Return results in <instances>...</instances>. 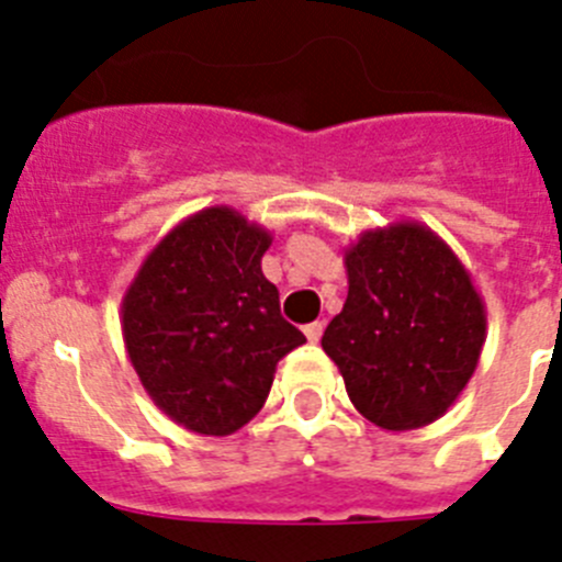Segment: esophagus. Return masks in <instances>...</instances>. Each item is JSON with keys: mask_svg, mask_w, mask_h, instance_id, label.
<instances>
[{"mask_svg": "<svg viewBox=\"0 0 562 562\" xmlns=\"http://www.w3.org/2000/svg\"><path fill=\"white\" fill-rule=\"evenodd\" d=\"M304 335H306V340H310V342L321 340V335H324V321H315V324L304 326Z\"/></svg>", "mask_w": 562, "mask_h": 562, "instance_id": "esophagus-1", "label": "esophagus"}]
</instances>
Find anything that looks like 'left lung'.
Wrapping results in <instances>:
<instances>
[{"label": "left lung", "mask_w": 562, "mask_h": 562, "mask_svg": "<svg viewBox=\"0 0 562 562\" xmlns=\"http://www.w3.org/2000/svg\"><path fill=\"white\" fill-rule=\"evenodd\" d=\"M342 261L349 295L321 346L376 428H425L448 414L479 366L484 301L448 241L419 222L366 231Z\"/></svg>", "instance_id": "left-lung-1"}]
</instances>
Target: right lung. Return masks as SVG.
<instances>
[{
  "label": "right lung",
  "mask_w": 562,
  "mask_h": 562,
  "mask_svg": "<svg viewBox=\"0 0 562 562\" xmlns=\"http://www.w3.org/2000/svg\"><path fill=\"white\" fill-rule=\"evenodd\" d=\"M270 245L233 207H205L160 238L123 295L128 360L186 430L236 434L265 405L278 360L306 342L261 272Z\"/></svg>",
  "instance_id": "1"
}]
</instances>
